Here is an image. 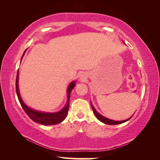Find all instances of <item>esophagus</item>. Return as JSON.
Listing matches in <instances>:
<instances>
[{
    "mask_svg": "<svg viewBox=\"0 0 160 160\" xmlns=\"http://www.w3.org/2000/svg\"><path fill=\"white\" fill-rule=\"evenodd\" d=\"M80 77H81V79H82V80H84L86 78L85 75H84V74H81V76H80Z\"/></svg>",
    "mask_w": 160,
    "mask_h": 160,
    "instance_id": "obj_1",
    "label": "esophagus"
}]
</instances>
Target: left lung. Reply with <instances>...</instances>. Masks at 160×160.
<instances>
[{"mask_svg":"<svg viewBox=\"0 0 160 160\" xmlns=\"http://www.w3.org/2000/svg\"><path fill=\"white\" fill-rule=\"evenodd\" d=\"M91 108H92V109H93V113L95 114V115L96 116V118H98L99 121H101V122H103L105 124H108V125H118V124H121V123H123L125 122H127V121H128L129 119H126V120H124V121H113V120H111V119H109L108 118H106L105 117H103V116H102L101 115H100L99 113H98L96 111V110L95 109V108H93V106L91 105Z\"/></svg>","mask_w":160,"mask_h":160,"instance_id":"8db88e82","label":"left lung"}]
</instances>
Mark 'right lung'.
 Returning <instances> with one entry per match:
<instances>
[{
	"label": "right lung",
	"instance_id": "right-lung-1",
	"mask_svg": "<svg viewBox=\"0 0 160 160\" xmlns=\"http://www.w3.org/2000/svg\"><path fill=\"white\" fill-rule=\"evenodd\" d=\"M25 52H24V54H25ZM24 54L22 55V56L24 55ZM18 72H17V79H16V92H17L18 99L19 102H20L22 106L23 110L25 111L27 115L33 121V122L38 123L42 125H56V124L59 123L65 119L69 110L71 92L72 89L75 88V82H71V83L69 84L68 89H67V98H67V102L63 109L57 113H43V112H40V111H37L35 110H32L31 108H28L27 106L24 103L21 98L20 93H19L18 88Z\"/></svg>",
	"mask_w": 160,
	"mask_h": 160
}]
</instances>
